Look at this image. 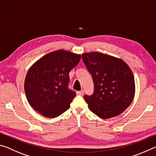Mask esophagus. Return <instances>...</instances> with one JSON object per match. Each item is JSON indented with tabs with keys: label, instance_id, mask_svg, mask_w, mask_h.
<instances>
[{
	"label": "esophagus",
	"instance_id": "esophagus-1",
	"mask_svg": "<svg viewBox=\"0 0 156 156\" xmlns=\"http://www.w3.org/2000/svg\"><path fill=\"white\" fill-rule=\"evenodd\" d=\"M76 94H77V95H80V96H83V95L84 94V91L82 90V91H77L76 92Z\"/></svg>",
	"mask_w": 156,
	"mask_h": 156
}]
</instances>
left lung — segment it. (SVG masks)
Instances as JSON below:
<instances>
[{
    "instance_id": "8db88e82",
    "label": "left lung",
    "mask_w": 156,
    "mask_h": 156,
    "mask_svg": "<svg viewBox=\"0 0 156 156\" xmlns=\"http://www.w3.org/2000/svg\"><path fill=\"white\" fill-rule=\"evenodd\" d=\"M82 58L93 77L94 93L84 99L99 118L108 119L122 113L135 96L134 76L121 58L98 51L84 53Z\"/></svg>"
}]
</instances>
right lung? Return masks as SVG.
<instances>
[{"mask_svg": "<svg viewBox=\"0 0 156 156\" xmlns=\"http://www.w3.org/2000/svg\"><path fill=\"white\" fill-rule=\"evenodd\" d=\"M80 54L64 49L50 52L31 66L24 89L30 105L46 118H56L70 107L76 92L68 89L69 73Z\"/></svg>", "mask_w": 156, "mask_h": 156, "instance_id": "right-lung-1", "label": "right lung"}]
</instances>
